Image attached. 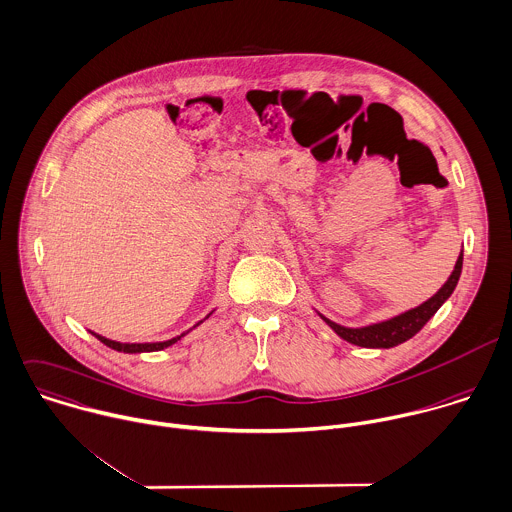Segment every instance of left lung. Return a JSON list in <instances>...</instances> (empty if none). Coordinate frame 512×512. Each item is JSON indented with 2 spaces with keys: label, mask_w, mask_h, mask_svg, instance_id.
<instances>
[{
  "label": "left lung",
  "mask_w": 512,
  "mask_h": 512,
  "mask_svg": "<svg viewBox=\"0 0 512 512\" xmlns=\"http://www.w3.org/2000/svg\"><path fill=\"white\" fill-rule=\"evenodd\" d=\"M461 270H463V252L457 258L453 274L449 276L445 286L433 298H429L425 304H421L401 316H395L387 322L365 326V328H343L340 324H336L324 316L322 318L340 338L353 343V345L373 347V349H387V347L399 345L403 341L411 340L435 316V312L445 304V300L453 294V290L459 282Z\"/></svg>",
  "instance_id": "obj_1"
}]
</instances>
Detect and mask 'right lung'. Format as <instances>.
<instances>
[{"instance_id":"right-lung-1","label":"right lung","mask_w":512,"mask_h":512,"mask_svg":"<svg viewBox=\"0 0 512 512\" xmlns=\"http://www.w3.org/2000/svg\"><path fill=\"white\" fill-rule=\"evenodd\" d=\"M95 338L99 341H103L107 347H113V349H117V351H123V353H141V351H159V349H165V347H169L172 343H176V341L180 340L182 336H178V338H172L169 341H159V343H121V341H113L107 340V338H103V336H99V334H93Z\"/></svg>"}]
</instances>
